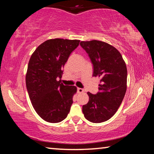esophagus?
Returning <instances> with one entry per match:
<instances>
[{
  "label": "esophagus",
  "mask_w": 154,
  "mask_h": 154,
  "mask_svg": "<svg viewBox=\"0 0 154 154\" xmlns=\"http://www.w3.org/2000/svg\"><path fill=\"white\" fill-rule=\"evenodd\" d=\"M83 92H84V90H83L82 88H77V92L78 93H83Z\"/></svg>",
  "instance_id": "1"
}]
</instances>
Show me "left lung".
<instances>
[{
	"label": "left lung",
	"mask_w": 154,
	"mask_h": 154,
	"mask_svg": "<svg viewBox=\"0 0 154 154\" xmlns=\"http://www.w3.org/2000/svg\"><path fill=\"white\" fill-rule=\"evenodd\" d=\"M93 64V77H100L99 92H88L89 101L83 105L85 119L101 123L110 119L123 100L127 87V68L119 51L109 44L97 40L81 41Z\"/></svg>",
	"instance_id": "obj_1"
}]
</instances>
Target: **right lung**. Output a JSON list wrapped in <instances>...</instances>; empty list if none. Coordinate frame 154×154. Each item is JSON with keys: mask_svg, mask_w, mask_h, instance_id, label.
I'll list each match as a JSON object with an SVG mask.
<instances>
[{"mask_svg": "<svg viewBox=\"0 0 154 154\" xmlns=\"http://www.w3.org/2000/svg\"><path fill=\"white\" fill-rule=\"evenodd\" d=\"M79 40L54 38L43 42L35 49L28 65L26 84L31 103L44 120L58 123L66 118L77 92L74 85L57 81L62 69Z\"/></svg>", "mask_w": 154, "mask_h": 154, "instance_id": "add662e5", "label": "right lung"}]
</instances>
